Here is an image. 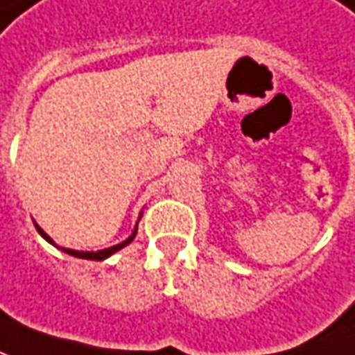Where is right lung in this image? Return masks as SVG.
<instances>
[{"mask_svg":"<svg viewBox=\"0 0 355 355\" xmlns=\"http://www.w3.org/2000/svg\"><path fill=\"white\" fill-rule=\"evenodd\" d=\"M33 225H35V229H37V233H40V235H42L44 239L48 241V243H52V245H55V243H53V241L50 239V237H48L46 233H44V229H42V227H40L37 223H33ZM136 227H138V223H136ZM136 227H135V231H132V235H130L128 239L122 241V243H118V245H114V247H108V249H102V251H73V249H62V251H66L68 255H73V257H80V259L102 261V259H106V257H110V255H114L116 251H120V249H122V247H126L128 243H132V239H135V237H136V231H138Z\"/></svg>","mask_w":355,"mask_h":355,"instance_id":"add662e5","label":"right lung"}]
</instances>
